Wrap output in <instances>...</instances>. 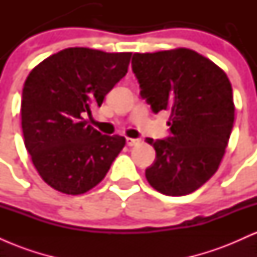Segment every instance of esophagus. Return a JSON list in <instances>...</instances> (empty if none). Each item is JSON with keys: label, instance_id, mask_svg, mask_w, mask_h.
Here are the masks:
<instances>
[{"label": "esophagus", "instance_id": "esophagus-1", "mask_svg": "<svg viewBox=\"0 0 257 257\" xmlns=\"http://www.w3.org/2000/svg\"><path fill=\"white\" fill-rule=\"evenodd\" d=\"M125 141H126V145L128 146H135L140 143V140H139V139H133V138H126Z\"/></svg>", "mask_w": 257, "mask_h": 257}]
</instances>
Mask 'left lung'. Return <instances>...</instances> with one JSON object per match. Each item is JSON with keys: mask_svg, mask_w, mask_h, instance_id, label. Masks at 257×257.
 I'll return each mask as SVG.
<instances>
[{"mask_svg": "<svg viewBox=\"0 0 257 257\" xmlns=\"http://www.w3.org/2000/svg\"><path fill=\"white\" fill-rule=\"evenodd\" d=\"M133 72L152 111H167L170 135L147 138L156 159L149 184L167 196L198 190L219 169L233 122L232 85L223 70L192 49L135 53Z\"/></svg>", "mask_w": 257, "mask_h": 257, "instance_id": "8db88e82", "label": "left lung"}]
</instances>
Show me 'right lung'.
Listing matches in <instances>:
<instances>
[{
    "label": "right lung",
    "mask_w": 257,
    "mask_h": 257,
    "mask_svg": "<svg viewBox=\"0 0 257 257\" xmlns=\"http://www.w3.org/2000/svg\"><path fill=\"white\" fill-rule=\"evenodd\" d=\"M132 53L75 47L44 59L26 78L24 144L41 178L66 194L85 193L105 178L125 138L102 135L85 114L128 72Z\"/></svg>",
    "instance_id": "obj_1"
}]
</instances>
